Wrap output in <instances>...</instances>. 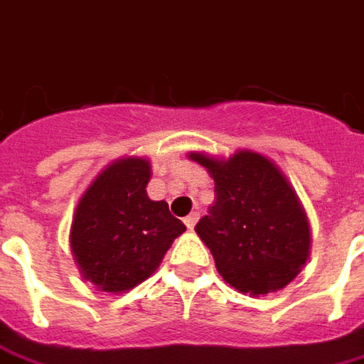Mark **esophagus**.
Masks as SVG:
<instances>
[{
    "instance_id": "obj_1",
    "label": "esophagus",
    "mask_w": 364,
    "mask_h": 364,
    "mask_svg": "<svg viewBox=\"0 0 364 364\" xmlns=\"http://www.w3.org/2000/svg\"><path fill=\"white\" fill-rule=\"evenodd\" d=\"M196 223H198V213H192V215H188V217L184 218V225L188 227L190 231H192V229L196 227Z\"/></svg>"
}]
</instances>
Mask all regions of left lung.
Here are the masks:
<instances>
[{"label": "left lung", "mask_w": 364, "mask_h": 364, "mask_svg": "<svg viewBox=\"0 0 364 364\" xmlns=\"http://www.w3.org/2000/svg\"><path fill=\"white\" fill-rule=\"evenodd\" d=\"M215 180V204L194 231L210 249L217 272L241 294L286 287L310 255V227L296 190L257 151L229 160L190 154Z\"/></svg>", "instance_id": "8db88e82"}]
</instances>
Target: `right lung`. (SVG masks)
Masks as SVG:
<instances>
[{"label":"right lung","instance_id":"add662e5","mask_svg":"<svg viewBox=\"0 0 364 364\" xmlns=\"http://www.w3.org/2000/svg\"><path fill=\"white\" fill-rule=\"evenodd\" d=\"M149 161L123 158L107 166L78 200L73 255L82 277L101 291L121 294L141 284L186 231L164 200H149Z\"/></svg>","mask_w":364,"mask_h":364}]
</instances>
